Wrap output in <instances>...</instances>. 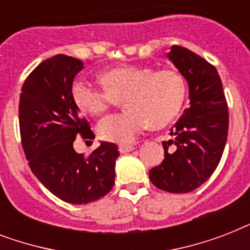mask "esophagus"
I'll use <instances>...</instances> for the list:
<instances>
[{"label":"esophagus","instance_id":"esophagus-1","mask_svg":"<svg viewBox=\"0 0 250 250\" xmlns=\"http://www.w3.org/2000/svg\"><path fill=\"white\" fill-rule=\"evenodd\" d=\"M133 149H135V146H133V145H121V146H119V152L128 153V152H131V150H133Z\"/></svg>","mask_w":250,"mask_h":250}]
</instances>
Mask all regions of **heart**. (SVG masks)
<instances>
[{"label":"heart","mask_w":250,"mask_h":250,"mask_svg":"<svg viewBox=\"0 0 250 250\" xmlns=\"http://www.w3.org/2000/svg\"><path fill=\"white\" fill-rule=\"evenodd\" d=\"M105 89L85 82L72 84V101L82 111L100 115L125 100V113L113 114L98 123L102 140L129 144L149 125L165 127L182 111L187 98V83L180 72L150 66L123 64L101 75Z\"/></svg>","instance_id":"1"}]
</instances>
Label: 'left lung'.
<instances>
[{
  "mask_svg": "<svg viewBox=\"0 0 250 250\" xmlns=\"http://www.w3.org/2000/svg\"><path fill=\"white\" fill-rule=\"evenodd\" d=\"M168 58L189 84L190 106L164 141L165 160L149 171L150 182L170 193H188L213 175L229 133V105L217 68L189 49L172 45ZM175 144L171 152L169 145Z\"/></svg>",
  "mask_w": 250,
  "mask_h": 250,
  "instance_id": "left-lung-1",
  "label": "left lung"
}]
</instances>
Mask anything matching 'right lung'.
Listing matches in <instances>:
<instances>
[{"mask_svg": "<svg viewBox=\"0 0 250 250\" xmlns=\"http://www.w3.org/2000/svg\"><path fill=\"white\" fill-rule=\"evenodd\" d=\"M83 62L58 54L41 62L21 86L19 128L21 146L31 170L62 201L84 205L111 190L115 161L114 143H101L84 157L74 141L93 139L94 133L74 104L71 88Z\"/></svg>", "mask_w": 250, "mask_h": 250, "instance_id": "add662e5", "label": "right lung"}]
</instances>
